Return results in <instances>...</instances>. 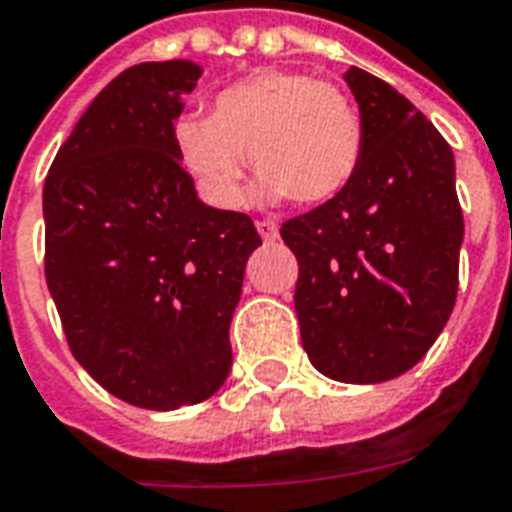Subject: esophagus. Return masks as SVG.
<instances>
[{
  "instance_id": "esophagus-1",
  "label": "esophagus",
  "mask_w": 512,
  "mask_h": 512,
  "mask_svg": "<svg viewBox=\"0 0 512 512\" xmlns=\"http://www.w3.org/2000/svg\"><path fill=\"white\" fill-rule=\"evenodd\" d=\"M256 229H259L261 240H275V237H277V224H275V221H267V219L256 221Z\"/></svg>"
}]
</instances>
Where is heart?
Segmentation results:
<instances>
[{
	"label": "heart",
	"instance_id": "obj_1",
	"mask_svg": "<svg viewBox=\"0 0 512 512\" xmlns=\"http://www.w3.org/2000/svg\"><path fill=\"white\" fill-rule=\"evenodd\" d=\"M181 165L219 208L245 200V152L256 197L323 205L352 184L366 152L358 106L336 85L301 71L264 69L216 93L211 114L173 128Z\"/></svg>",
	"mask_w": 512,
	"mask_h": 512
}]
</instances>
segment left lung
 Segmentation results:
<instances>
[{
  "mask_svg": "<svg viewBox=\"0 0 512 512\" xmlns=\"http://www.w3.org/2000/svg\"><path fill=\"white\" fill-rule=\"evenodd\" d=\"M366 130L352 184L280 227L299 261L296 315L312 366L376 384L414 368L457 301L465 221L454 154L384 79L344 71Z\"/></svg>",
  "mask_w": 512,
  "mask_h": 512,
  "instance_id": "left-lung-1",
  "label": "left lung"
}]
</instances>
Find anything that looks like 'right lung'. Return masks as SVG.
<instances>
[{"label": "right lung", "instance_id": "right-lung-1", "mask_svg": "<svg viewBox=\"0 0 512 512\" xmlns=\"http://www.w3.org/2000/svg\"><path fill=\"white\" fill-rule=\"evenodd\" d=\"M202 69L138 63L95 95L42 192L45 277L79 366L130 406L211 398L232 368L229 323L248 256L245 213L197 197L173 128Z\"/></svg>", "mask_w": 512, "mask_h": 512}]
</instances>
